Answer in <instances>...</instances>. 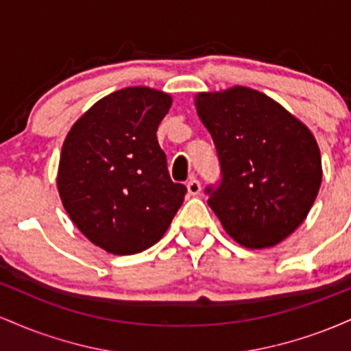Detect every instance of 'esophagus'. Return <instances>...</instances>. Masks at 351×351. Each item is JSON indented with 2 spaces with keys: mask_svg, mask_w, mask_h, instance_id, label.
<instances>
[{
  "mask_svg": "<svg viewBox=\"0 0 351 351\" xmlns=\"http://www.w3.org/2000/svg\"><path fill=\"white\" fill-rule=\"evenodd\" d=\"M186 188H188V193L191 196H196V195H199V191H201V183L196 178H191L188 181V184H186Z\"/></svg>",
  "mask_w": 351,
  "mask_h": 351,
  "instance_id": "esophagus-1",
  "label": "esophagus"
}]
</instances>
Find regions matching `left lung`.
Returning a JSON list of instances; mask_svg holds the SVG:
<instances>
[{
    "mask_svg": "<svg viewBox=\"0 0 351 351\" xmlns=\"http://www.w3.org/2000/svg\"><path fill=\"white\" fill-rule=\"evenodd\" d=\"M223 180L208 204L237 244L274 247L295 231L322 184L315 136L279 102L251 87L195 95Z\"/></svg>",
    "mask_w": 351,
    "mask_h": 351,
    "instance_id": "8db88e82",
    "label": "left lung"
}]
</instances>
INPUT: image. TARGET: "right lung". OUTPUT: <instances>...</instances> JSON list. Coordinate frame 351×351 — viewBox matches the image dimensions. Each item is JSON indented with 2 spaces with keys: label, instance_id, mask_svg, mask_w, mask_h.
<instances>
[{
  "label": "right lung",
  "instance_id": "add662e5",
  "mask_svg": "<svg viewBox=\"0 0 351 351\" xmlns=\"http://www.w3.org/2000/svg\"><path fill=\"white\" fill-rule=\"evenodd\" d=\"M173 102L125 87L95 102L64 140L58 191L72 223L115 256L142 252L170 228L186 188L173 183L156 130Z\"/></svg>",
  "mask_w": 351,
  "mask_h": 351
}]
</instances>
